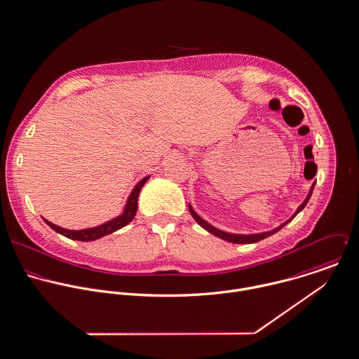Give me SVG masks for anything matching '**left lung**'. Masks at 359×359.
<instances>
[{
	"label": "left lung",
	"mask_w": 359,
	"mask_h": 359,
	"mask_svg": "<svg viewBox=\"0 0 359 359\" xmlns=\"http://www.w3.org/2000/svg\"><path fill=\"white\" fill-rule=\"evenodd\" d=\"M313 187H315V182H313V184L311 186V189H309V193H308V196H306V198L304 200V203L297 208V211L294 212V215L291 216L290 219H287L285 223H282L280 226H278L276 229H272V230H269V231H262V233H252V234H237V233H229V231H224V230H220V229H217L215 226H212L211 223H208L205 219H203L201 216L198 215L194 210H193V207L189 204V210H190V214L191 216L196 219V222L201 226V227H204L207 231H210L211 234H214L216 237H219V238H222V240H224V241H229V243H236V244H251V243H258V241H261V240H264V238H266V237H269V236H272V234H275V233H278L282 227H285L288 222H291L295 216L298 215L304 208H305V205L308 204V201H309V198H311V196H312V191H313Z\"/></svg>",
	"instance_id": "obj_1"
}]
</instances>
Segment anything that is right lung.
<instances>
[{
    "instance_id": "obj_1",
    "label": "right lung",
    "mask_w": 359,
    "mask_h": 359,
    "mask_svg": "<svg viewBox=\"0 0 359 359\" xmlns=\"http://www.w3.org/2000/svg\"><path fill=\"white\" fill-rule=\"evenodd\" d=\"M149 179V176H145L143 177L132 190V193L129 194L128 197V201L125 204V208L122 211L121 215L115 216L112 217L111 220H107L98 226H94V227H88V229H80V230H69V229H64L55 223H51L50 220L44 219V222L53 229L55 230L57 233L71 238V240H77V241H94V240H98L104 236H108L122 227H125L126 224H129L133 217L136 216L137 212V200H139V194H140V190L143 187L144 184L147 183V180Z\"/></svg>"
}]
</instances>
